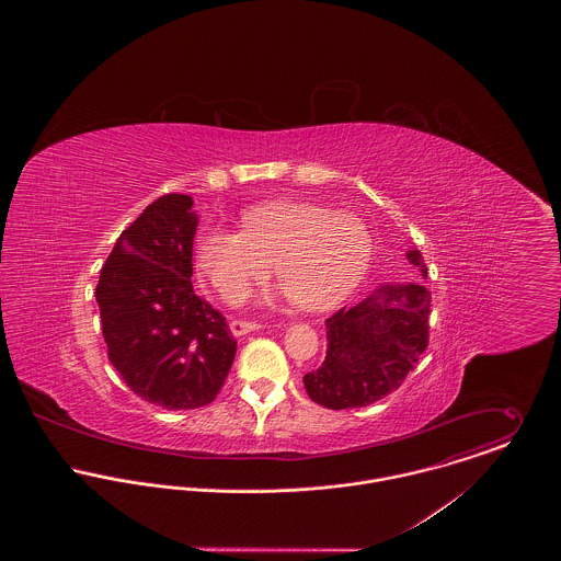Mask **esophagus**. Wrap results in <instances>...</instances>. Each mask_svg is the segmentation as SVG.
Here are the masks:
<instances>
[{"label": "esophagus", "mask_w": 561, "mask_h": 561, "mask_svg": "<svg viewBox=\"0 0 561 561\" xmlns=\"http://www.w3.org/2000/svg\"><path fill=\"white\" fill-rule=\"evenodd\" d=\"M229 328H231V334H233V336H241V334H248V332L259 330L261 325H259L256 321L233 320L229 323Z\"/></svg>", "instance_id": "34e87169"}]
</instances>
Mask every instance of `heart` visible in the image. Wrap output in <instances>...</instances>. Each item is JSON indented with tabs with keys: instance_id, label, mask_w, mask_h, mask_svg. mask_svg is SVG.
Here are the masks:
<instances>
[{
	"instance_id": "b5f03b06",
	"label": "heart",
	"mask_w": 561,
	"mask_h": 561,
	"mask_svg": "<svg viewBox=\"0 0 561 561\" xmlns=\"http://www.w3.org/2000/svg\"><path fill=\"white\" fill-rule=\"evenodd\" d=\"M240 227H205L194 243L198 272L229 302L265 278L270 263L285 294L305 311L343 302L367 274L369 233L352 214L313 203L270 201L243 209ZM274 298L265 296L267 302Z\"/></svg>"
}]
</instances>
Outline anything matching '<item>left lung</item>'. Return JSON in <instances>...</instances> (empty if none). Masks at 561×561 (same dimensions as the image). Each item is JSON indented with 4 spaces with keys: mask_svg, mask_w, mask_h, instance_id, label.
Listing matches in <instances>:
<instances>
[{
    "mask_svg": "<svg viewBox=\"0 0 561 561\" xmlns=\"http://www.w3.org/2000/svg\"><path fill=\"white\" fill-rule=\"evenodd\" d=\"M405 259L427 276L419 250L410 245ZM430 300L423 283H385L356 307L325 320V360L305 376L309 398L343 410L396 391L427 347Z\"/></svg>",
    "mask_w": 561,
    "mask_h": 561,
    "instance_id": "1",
    "label": "left lung"
}]
</instances>
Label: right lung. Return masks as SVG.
<instances>
[{"label":"right lung","instance_id":"1","mask_svg":"<svg viewBox=\"0 0 561 561\" xmlns=\"http://www.w3.org/2000/svg\"><path fill=\"white\" fill-rule=\"evenodd\" d=\"M192 207L187 194L151 203L116 240L96 285L110 363L138 398L165 410L216 400L238 350L192 285Z\"/></svg>","mask_w":561,"mask_h":561}]
</instances>
